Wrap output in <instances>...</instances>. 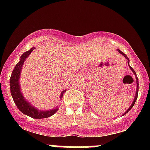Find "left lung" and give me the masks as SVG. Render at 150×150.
<instances>
[{
  "instance_id": "left-lung-1",
  "label": "left lung",
  "mask_w": 150,
  "mask_h": 150,
  "mask_svg": "<svg viewBox=\"0 0 150 150\" xmlns=\"http://www.w3.org/2000/svg\"><path fill=\"white\" fill-rule=\"evenodd\" d=\"M117 51H118V52L120 53V54H122V56H124V57H125V59H128V66H129V67H130V69H131V71H132L133 72H134V75H135V76H136V79H137V92H136V95H135V98H134V102H133V103L131 104V105L130 106V107L128 109V110H127V111L125 112V113H124V115H125L126 114L127 112H128V111H129L130 110H131V108H132L133 107H134V104H135V102H136V101H137V97H138V93H139V81H138V78H137V73H136V72L135 71H134V69H133L132 67H131V66L129 65V59L128 58V57H127L126 55H125V54H124L123 52H122L121 51H120V50H119V49H117Z\"/></svg>"
}]
</instances>
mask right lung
Masks as SVG:
<instances>
[{
    "mask_svg": "<svg viewBox=\"0 0 150 150\" xmlns=\"http://www.w3.org/2000/svg\"><path fill=\"white\" fill-rule=\"evenodd\" d=\"M34 49H35V48L33 47L29 51L25 52L21 56L19 63H17L16 65L15 66L14 69L12 71L11 75L10 89L13 102H14L17 108L23 114L30 116V117L35 119H42L51 117L53 115L55 114L57 110H58L59 107H57V108L54 109V110H46V111L38 110L36 107L32 106L30 102H28V101H27L25 99L20 90V85H19V78H20L22 66H23L24 62H25L27 57L31 54V52ZM65 91L66 90H64L62 92L61 94H60V99L62 98L63 94H64Z\"/></svg>",
    "mask_w": 150,
    "mask_h": 150,
    "instance_id": "add662e5",
    "label": "right lung"
}]
</instances>
